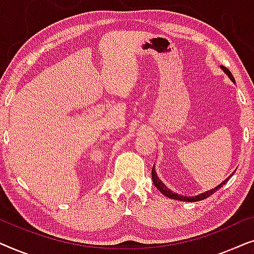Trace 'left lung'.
Masks as SVG:
<instances>
[{"label": "left lung", "mask_w": 254, "mask_h": 254, "mask_svg": "<svg viewBox=\"0 0 254 254\" xmlns=\"http://www.w3.org/2000/svg\"><path fill=\"white\" fill-rule=\"evenodd\" d=\"M221 69L225 72V74L228 75V77L230 78L231 81L235 83V78H234V76H232V74L230 72V70H229L228 68L223 67V65H221ZM231 176H232V175L229 176L228 178L225 179L223 183H221L220 185L216 186V187H215V189H213V190H207V192L201 193V194H199V195H195V196H184V195H179V194H177V193H175V192H172L171 190H169L168 187L165 186V184H163V183H162V180L158 178L157 173H156V171H155V165H154V168H152V170H151L152 182H154V185L156 186V189H157V190H159V192H161L162 194H164L165 196L170 197V199H175V200H179V201H187V202H195V201H201V200H203V199H207V197H209V196L211 195V194H214L215 192H216L217 190H220L222 186L225 185V184H227L228 180L231 178Z\"/></svg>", "instance_id": "left-lung-1"}]
</instances>
